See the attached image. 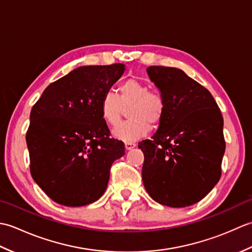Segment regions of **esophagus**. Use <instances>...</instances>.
Returning a JSON list of instances; mask_svg holds the SVG:
<instances>
[{
    "label": "esophagus",
    "mask_w": 252,
    "mask_h": 252,
    "mask_svg": "<svg viewBox=\"0 0 252 252\" xmlns=\"http://www.w3.org/2000/svg\"><path fill=\"white\" fill-rule=\"evenodd\" d=\"M125 146H126V151H131V149H132V148H134L136 145H135L134 143H126V144H125Z\"/></svg>",
    "instance_id": "esophagus-1"
}]
</instances>
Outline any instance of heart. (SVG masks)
Segmentation results:
<instances>
[{"label":"heart","instance_id":"obj_1","mask_svg":"<svg viewBox=\"0 0 252 252\" xmlns=\"http://www.w3.org/2000/svg\"><path fill=\"white\" fill-rule=\"evenodd\" d=\"M148 85L136 79L126 80L118 89L106 92L99 103L103 120L115 126L121 121L123 109H127L129 121L118 126L112 135L126 143L135 142L148 134L152 126H158L165 114V101L159 92L149 91Z\"/></svg>","mask_w":252,"mask_h":252}]
</instances>
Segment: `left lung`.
Wrapping results in <instances>:
<instances>
[{
    "instance_id": "obj_1",
    "label": "left lung",
    "mask_w": 252,
    "mask_h": 252,
    "mask_svg": "<svg viewBox=\"0 0 252 252\" xmlns=\"http://www.w3.org/2000/svg\"><path fill=\"white\" fill-rule=\"evenodd\" d=\"M165 101L152 140L142 141L143 183L155 201L183 208L200 201L221 178L223 117L209 91L178 68L151 66Z\"/></svg>"
}]
</instances>
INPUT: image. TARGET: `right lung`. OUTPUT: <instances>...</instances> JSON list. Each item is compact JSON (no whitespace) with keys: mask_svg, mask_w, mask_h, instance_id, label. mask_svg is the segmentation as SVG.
I'll use <instances>...</instances> for the list:
<instances>
[{"mask_svg":"<svg viewBox=\"0 0 252 252\" xmlns=\"http://www.w3.org/2000/svg\"><path fill=\"white\" fill-rule=\"evenodd\" d=\"M123 63L83 66L47 87L30 112L26 135L32 179L52 200L81 207L104 194L125 144L110 138L99 103Z\"/></svg>","mask_w":252,"mask_h":252,"instance_id":"obj_1","label":"right lung"}]
</instances>
